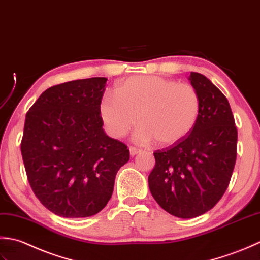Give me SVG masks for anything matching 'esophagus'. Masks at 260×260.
<instances>
[{"mask_svg":"<svg viewBox=\"0 0 260 260\" xmlns=\"http://www.w3.org/2000/svg\"><path fill=\"white\" fill-rule=\"evenodd\" d=\"M130 155L131 156H135V155H137V153H139V152H141V149L140 148H137V147H134V146H131L130 148Z\"/></svg>","mask_w":260,"mask_h":260,"instance_id":"esophagus-1","label":"esophagus"}]
</instances>
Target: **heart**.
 Here are the masks:
<instances>
[{
    "instance_id": "1",
    "label": "heart",
    "mask_w": 260,
    "mask_h": 260,
    "mask_svg": "<svg viewBox=\"0 0 260 260\" xmlns=\"http://www.w3.org/2000/svg\"><path fill=\"white\" fill-rule=\"evenodd\" d=\"M202 100L188 83L159 76H131L104 95L100 114L111 136L122 138L138 122L135 140L161 146L183 141L197 125Z\"/></svg>"
}]
</instances>
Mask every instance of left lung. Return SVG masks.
<instances>
[{"mask_svg": "<svg viewBox=\"0 0 260 260\" xmlns=\"http://www.w3.org/2000/svg\"><path fill=\"white\" fill-rule=\"evenodd\" d=\"M202 109L185 139L153 152L148 183L153 199L172 215L192 219L210 211L229 186L237 159L238 131L230 104L202 74L190 73Z\"/></svg>", "mask_w": 260, "mask_h": 260, "instance_id": "1", "label": "left lung"}]
</instances>
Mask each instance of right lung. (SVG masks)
Segmentation results:
<instances>
[{"label":"right lung","mask_w":260,"mask_h":260,"mask_svg":"<svg viewBox=\"0 0 260 260\" xmlns=\"http://www.w3.org/2000/svg\"><path fill=\"white\" fill-rule=\"evenodd\" d=\"M108 78L49 87L25 115L21 153L40 203L63 218L99 213L112 197L115 175L128 162L122 141L104 134L100 103Z\"/></svg>","instance_id":"right-lung-1"}]
</instances>
